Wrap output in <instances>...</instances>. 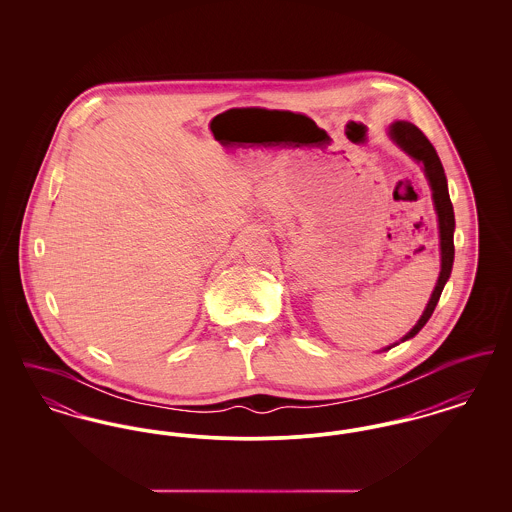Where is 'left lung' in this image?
Masks as SVG:
<instances>
[{
    "mask_svg": "<svg viewBox=\"0 0 512 512\" xmlns=\"http://www.w3.org/2000/svg\"><path fill=\"white\" fill-rule=\"evenodd\" d=\"M390 136L397 146L405 149L411 157L424 165V172H426V176L430 180V186H432L434 205H436V211H438L439 238H441V272H439L436 290L432 293V297L428 301V307L424 309V313H422L420 320L416 322V326L403 338V341H405L414 338L424 328V324L430 320L436 305H438L439 295L443 292V286L451 276L453 257H455V244H453L455 215H453V205H451L449 192H447V178H445V172L441 167V161H439L436 149L430 144V140L424 136V132L418 126H414L413 122L397 121L390 126Z\"/></svg>",
    "mask_w": 512,
    "mask_h": 512,
    "instance_id": "left-lung-1",
    "label": "left lung"
}]
</instances>
